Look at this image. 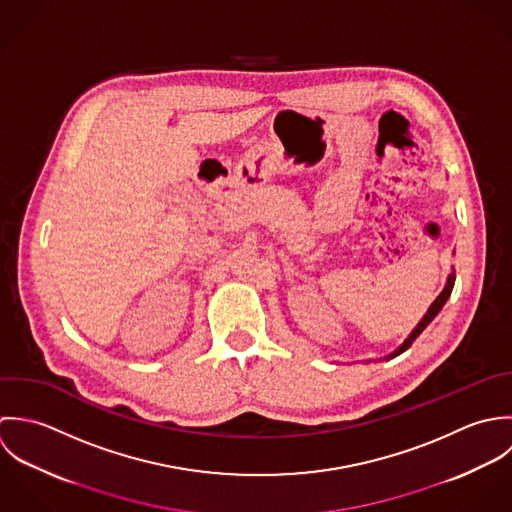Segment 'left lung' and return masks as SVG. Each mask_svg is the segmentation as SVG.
Listing matches in <instances>:
<instances>
[{
  "label": "left lung",
  "mask_w": 512,
  "mask_h": 512,
  "mask_svg": "<svg viewBox=\"0 0 512 512\" xmlns=\"http://www.w3.org/2000/svg\"><path fill=\"white\" fill-rule=\"evenodd\" d=\"M453 285H455V269H451V273H449V277H447V283H445V287H443V291L439 293V297L431 303V307L427 308V312L423 314V318L417 322V326L409 332L408 338L394 350V352H390L388 356H384V358H378V362H382V360H392V358H396V356H400L402 352H406L409 346L413 344V340L427 328V324L439 314V310L445 307V303H447V299L451 297V291H453ZM368 362H376V360H368Z\"/></svg>",
  "instance_id": "1"
}]
</instances>
